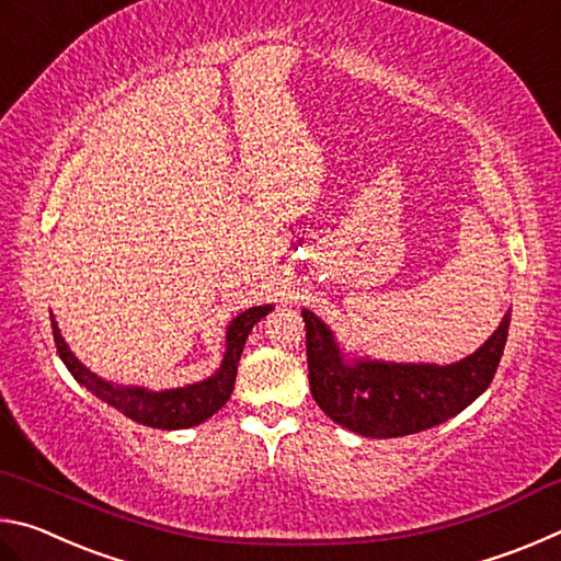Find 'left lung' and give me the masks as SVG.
<instances>
[{"instance_id":"8db88e82","label":"left lung","mask_w":561,"mask_h":561,"mask_svg":"<svg viewBox=\"0 0 561 561\" xmlns=\"http://www.w3.org/2000/svg\"><path fill=\"white\" fill-rule=\"evenodd\" d=\"M301 317L311 396L331 421L366 438H401L465 411L495 378L510 331L507 311L495 334L458 364H393L348 360L314 311L301 309Z\"/></svg>"}]
</instances>
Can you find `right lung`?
<instances>
[{"label": "right lung", "instance_id": "1", "mask_svg": "<svg viewBox=\"0 0 561 561\" xmlns=\"http://www.w3.org/2000/svg\"><path fill=\"white\" fill-rule=\"evenodd\" d=\"M270 311V304H264V307H252L242 311V314H237L230 321V327H227L225 358L220 368H217L210 378H205V381L190 383L183 388H168V391H148V388L140 386H116L111 381H103L101 376L89 371V368L71 354V348L66 346L54 317L51 329L56 351H59L66 368H69L71 376L83 388H89V391L101 398L103 403L113 405L116 411L128 415L130 421H136L140 425H148V428L158 431H180L201 425L227 403V398L232 396L237 364H240L247 334H250L252 327L257 324L262 317H267Z\"/></svg>", "mask_w": 561, "mask_h": 561}]
</instances>
